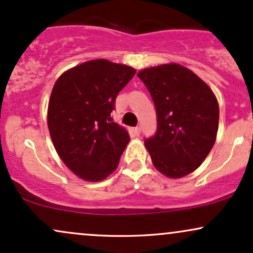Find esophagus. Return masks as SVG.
<instances>
[{
  "label": "esophagus",
  "instance_id": "1",
  "mask_svg": "<svg viewBox=\"0 0 253 253\" xmlns=\"http://www.w3.org/2000/svg\"><path fill=\"white\" fill-rule=\"evenodd\" d=\"M140 130H141L140 127H135V128H134V133H135L136 135H139V134H140Z\"/></svg>",
  "mask_w": 253,
  "mask_h": 253
}]
</instances>
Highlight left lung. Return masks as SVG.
Wrapping results in <instances>:
<instances>
[{
  "label": "left lung",
  "instance_id": "left-lung-1",
  "mask_svg": "<svg viewBox=\"0 0 253 253\" xmlns=\"http://www.w3.org/2000/svg\"><path fill=\"white\" fill-rule=\"evenodd\" d=\"M138 77L156 107L157 130L145 139L153 165L171 178L193 172L215 143L219 106L213 91L178 64L145 69Z\"/></svg>",
  "mask_w": 253,
  "mask_h": 253
}]
</instances>
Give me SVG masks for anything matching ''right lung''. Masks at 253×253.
I'll return each instance as SVG.
<instances>
[{"label":"right lung","instance_id":"add662e5","mask_svg":"<svg viewBox=\"0 0 253 253\" xmlns=\"http://www.w3.org/2000/svg\"><path fill=\"white\" fill-rule=\"evenodd\" d=\"M134 74L127 65L90 60L64 72L52 89L47 112L52 141L66 167L85 181H102L112 173L128 144V133L110 113Z\"/></svg>","mask_w":253,"mask_h":253}]
</instances>
